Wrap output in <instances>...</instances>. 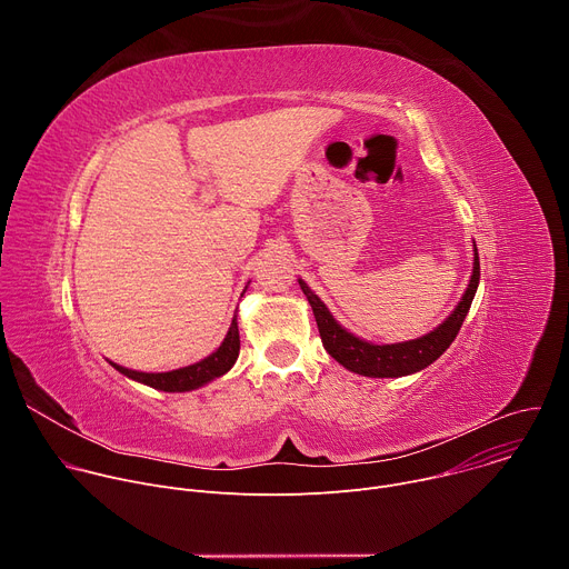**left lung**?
I'll use <instances>...</instances> for the list:
<instances>
[{"label":"left lung","instance_id":"left-lung-1","mask_svg":"<svg viewBox=\"0 0 569 569\" xmlns=\"http://www.w3.org/2000/svg\"><path fill=\"white\" fill-rule=\"evenodd\" d=\"M477 283H479V254L475 248V266H472V277L466 288V295L455 308V312L441 323L437 331L419 340L400 342V345H369L351 336L349 331H345L333 319V315L327 310V306H323L319 297L312 295V290L299 279V286L315 312V321H317L323 349H327L329 356L336 358L349 371L369 376V378H398V376L421 371L428 365H432L457 338L461 323L470 310L472 297L477 292Z\"/></svg>","mask_w":569,"mask_h":569}]
</instances>
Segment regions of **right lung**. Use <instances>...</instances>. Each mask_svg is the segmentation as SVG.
<instances>
[{"label":"right lung","mask_w":569,"mask_h":569,"mask_svg":"<svg viewBox=\"0 0 569 569\" xmlns=\"http://www.w3.org/2000/svg\"><path fill=\"white\" fill-rule=\"evenodd\" d=\"M238 351H240V338H238V323H236V317H233L231 319V327L227 331V338L218 347V351L211 353L209 358L196 362V365H189V367H182V369H176V371H164V373L132 371V369L119 367L114 362H112V367L117 371H121L123 376H128V378H132L137 382H143L148 387L161 389V391H189V389L202 387L209 380L227 373L233 367V362L238 358Z\"/></svg>","instance_id":"right-lung-1"}]
</instances>
